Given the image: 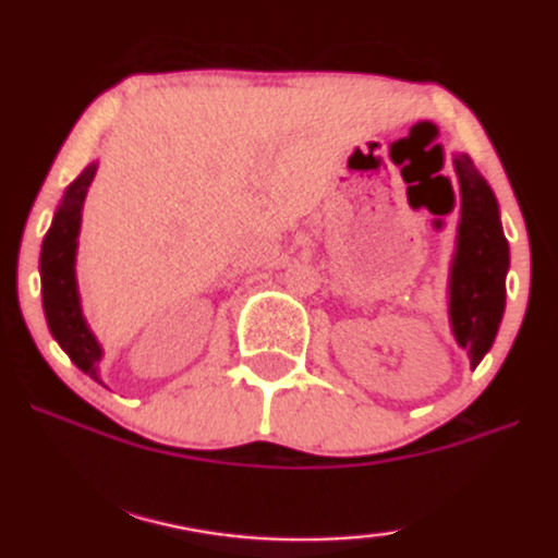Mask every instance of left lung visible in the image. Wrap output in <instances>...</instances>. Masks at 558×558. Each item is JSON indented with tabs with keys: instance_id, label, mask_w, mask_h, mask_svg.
Masks as SVG:
<instances>
[{
	"instance_id": "left-lung-1",
	"label": "left lung",
	"mask_w": 558,
	"mask_h": 558,
	"mask_svg": "<svg viewBox=\"0 0 558 558\" xmlns=\"http://www.w3.org/2000/svg\"><path fill=\"white\" fill-rule=\"evenodd\" d=\"M453 169L461 190V217L448 271V323L474 368L487 356L500 330L510 245L502 233L495 192L474 169L472 158L456 154Z\"/></svg>"
}]
</instances>
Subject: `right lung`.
<instances>
[{"mask_svg": "<svg viewBox=\"0 0 558 558\" xmlns=\"http://www.w3.org/2000/svg\"><path fill=\"white\" fill-rule=\"evenodd\" d=\"M97 161L86 166L63 192L61 205H58L53 222H50L40 248V292L43 310L50 336L58 345L69 353V359L89 374L94 381L99 379V361L105 351L94 336L89 323H86L82 310V296H78L76 281V251H78V230H82V209L86 192H89Z\"/></svg>", "mask_w": 558, "mask_h": 558, "instance_id": "right-lung-1", "label": "right lung"}]
</instances>
